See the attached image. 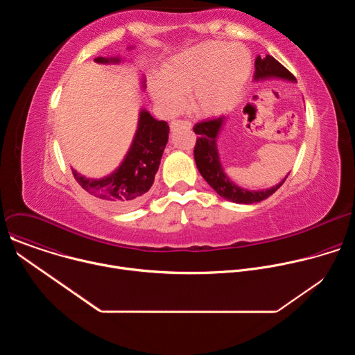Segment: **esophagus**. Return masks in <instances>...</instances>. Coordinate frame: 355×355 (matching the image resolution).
Listing matches in <instances>:
<instances>
[{
    "label": "esophagus",
    "instance_id": "1",
    "mask_svg": "<svg viewBox=\"0 0 355 355\" xmlns=\"http://www.w3.org/2000/svg\"><path fill=\"white\" fill-rule=\"evenodd\" d=\"M178 126H184V128H187V129H191V128H192V125H191V122H189V121L175 119V121H173V122H171V129H177Z\"/></svg>",
    "mask_w": 355,
    "mask_h": 355
}]
</instances>
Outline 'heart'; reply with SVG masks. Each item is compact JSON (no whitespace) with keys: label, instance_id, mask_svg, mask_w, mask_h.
<instances>
[{"label":"heart","instance_id":"heart-1","mask_svg":"<svg viewBox=\"0 0 355 355\" xmlns=\"http://www.w3.org/2000/svg\"><path fill=\"white\" fill-rule=\"evenodd\" d=\"M251 70L247 50L239 44L208 40L182 50L163 67V80L151 83V95L173 112L189 92V107L200 116H216L232 108Z\"/></svg>","mask_w":355,"mask_h":355}]
</instances>
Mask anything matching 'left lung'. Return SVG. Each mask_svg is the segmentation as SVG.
<instances>
[{
  "label": "left lung",
  "instance_id": "1",
  "mask_svg": "<svg viewBox=\"0 0 355 355\" xmlns=\"http://www.w3.org/2000/svg\"><path fill=\"white\" fill-rule=\"evenodd\" d=\"M268 77H278L289 81H295V77L291 71H288L279 62H277L272 56H257L256 59V74L254 80H264ZM225 122V116L202 121L193 126V132L198 135L195 148H193V157L196 167L200 175L205 178V181L225 199L236 202V204H256L270 195H272L286 180V177L275 187L268 188L266 191H248L245 188H240L234 182L229 180L225 174L222 164L219 162L218 155V146L216 139L219 130L222 129Z\"/></svg>",
  "mask_w": 355,
  "mask_h": 355
}]
</instances>
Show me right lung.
Masks as SVG:
<instances>
[{
	"label": "right lung",
	"mask_w": 355,
	"mask_h": 355,
	"mask_svg": "<svg viewBox=\"0 0 355 355\" xmlns=\"http://www.w3.org/2000/svg\"><path fill=\"white\" fill-rule=\"evenodd\" d=\"M94 60L96 63L121 62L119 58H96ZM168 133L167 122L155 119L143 110L128 155L112 174L101 180H92L73 170V175L83 189L105 202L108 207L118 211L135 208L153 185L164 147L168 141Z\"/></svg>",
	"instance_id": "1"
}]
</instances>
